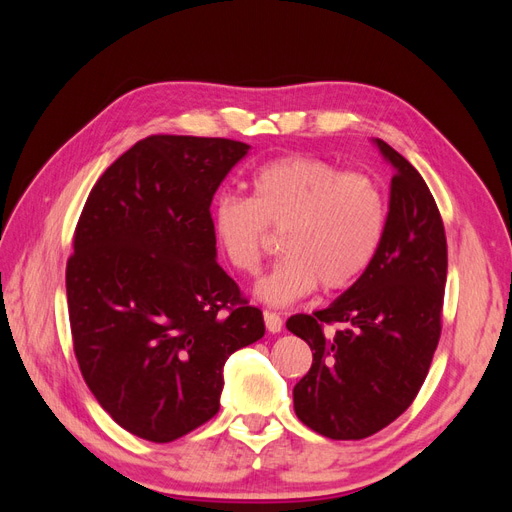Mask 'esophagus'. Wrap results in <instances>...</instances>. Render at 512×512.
I'll return each mask as SVG.
<instances>
[{
	"mask_svg": "<svg viewBox=\"0 0 512 512\" xmlns=\"http://www.w3.org/2000/svg\"><path fill=\"white\" fill-rule=\"evenodd\" d=\"M265 324H267V331H271V333H280L282 331V318H280V314L265 312Z\"/></svg>",
	"mask_w": 512,
	"mask_h": 512,
	"instance_id": "34e87169",
	"label": "esophagus"
}]
</instances>
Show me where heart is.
<instances>
[{
  "label": "heart",
  "instance_id": "1",
  "mask_svg": "<svg viewBox=\"0 0 512 512\" xmlns=\"http://www.w3.org/2000/svg\"><path fill=\"white\" fill-rule=\"evenodd\" d=\"M252 196L224 194L211 226L228 265L256 275L269 232H282L286 258L256 294L286 305L312 292L350 288L367 271L384 237L386 198L380 183L359 170H339L312 156L277 158L254 170Z\"/></svg>",
  "mask_w": 512,
  "mask_h": 512
}]
</instances>
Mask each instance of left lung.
Instances as JSON below:
<instances>
[{
  "instance_id": "8db88e82",
  "label": "left lung",
  "mask_w": 512,
  "mask_h": 512,
  "mask_svg": "<svg viewBox=\"0 0 512 512\" xmlns=\"http://www.w3.org/2000/svg\"><path fill=\"white\" fill-rule=\"evenodd\" d=\"M376 143L395 175L374 260L327 309L286 322L314 354L292 391L294 412L331 440L369 438L404 414L442 333L448 267L442 215L418 170L391 145Z\"/></svg>"
}]
</instances>
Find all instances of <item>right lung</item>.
I'll return each instance as SVG.
<instances>
[{
  "label": "right lung",
  "mask_w": 512,
  "mask_h": 512,
  "mask_svg": "<svg viewBox=\"0 0 512 512\" xmlns=\"http://www.w3.org/2000/svg\"><path fill=\"white\" fill-rule=\"evenodd\" d=\"M250 145L153 134L89 192L66 265L81 374L113 421L173 442L220 410L228 356L265 335L215 262L211 200Z\"/></svg>",
  "instance_id": "right-lung-1"
}]
</instances>
